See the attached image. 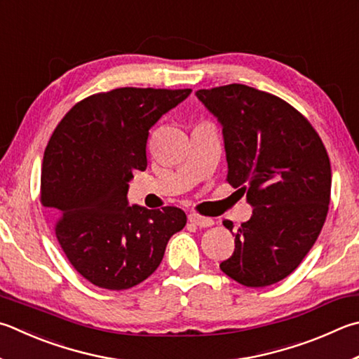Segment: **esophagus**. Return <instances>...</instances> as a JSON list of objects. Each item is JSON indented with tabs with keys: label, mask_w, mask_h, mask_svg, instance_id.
Masks as SVG:
<instances>
[{
	"label": "esophagus",
	"mask_w": 359,
	"mask_h": 359,
	"mask_svg": "<svg viewBox=\"0 0 359 359\" xmlns=\"http://www.w3.org/2000/svg\"><path fill=\"white\" fill-rule=\"evenodd\" d=\"M188 221H190L191 224L199 226V227H208V226L213 224V219L205 218V217H201V215H196V213L188 215Z\"/></svg>",
	"instance_id": "obj_1"
}]
</instances>
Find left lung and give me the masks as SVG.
I'll list each match as a JSON object with an SVG mask.
<instances>
[{
	"label": "left lung",
	"instance_id": "8db88e82",
	"mask_svg": "<svg viewBox=\"0 0 359 359\" xmlns=\"http://www.w3.org/2000/svg\"><path fill=\"white\" fill-rule=\"evenodd\" d=\"M196 95L223 126L226 182L254 207L219 269L246 287L275 284L302 264L327 219V149L311 122L276 95L237 83ZM223 224L232 232V221Z\"/></svg>",
	"mask_w": 359,
	"mask_h": 359
}]
</instances>
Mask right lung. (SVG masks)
Masks as SVG:
<instances>
[{
	"label": "right lung",
	"instance_id": "1",
	"mask_svg": "<svg viewBox=\"0 0 359 359\" xmlns=\"http://www.w3.org/2000/svg\"><path fill=\"white\" fill-rule=\"evenodd\" d=\"M191 89L117 88L75 103L42 161L41 202L72 266L97 287L126 290L158 269L184 229L179 207H128V180L147 168L149 130Z\"/></svg>",
	"mask_w": 359,
	"mask_h": 359
}]
</instances>
